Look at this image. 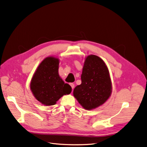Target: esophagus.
Instances as JSON below:
<instances>
[{
  "label": "esophagus",
  "mask_w": 147,
  "mask_h": 147,
  "mask_svg": "<svg viewBox=\"0 0 147 147\" xmlns=\"http://www.w3.org/2000/svg\"><path fill=\"white\" fill-rule=\"evenodd\" d=\"M70 85H71V87H72V90H73V89H74V87H75V85H74L73 83H70Z\"/></svg>",
  "instance_id": "obj_1"
}]
</instances>
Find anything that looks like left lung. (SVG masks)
I'll return each instance as SVG.
<instances>
[{"mask_svg": "<svg viewBox=\"0 0 147 147\" xmlns=\"http://www.w3.org/2000/svg\"><path fill=\"white\" fill-rule=\"evenodd\" d=\"M81 84L74 90V96L87 110L95 109L105 103L111 92V84L107 67L96 55L85 59L81 75Z\"/></svg>", "mask_w": 147, "mask_h": 147, "instance_id": "8db88e82", "label": "left lung"}]
</instances>
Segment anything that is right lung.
<instances>
[{"mask_svg":"<svg viewBox=\"0 0 147 147\" xmlns=\"http://www.w3.org/2000/svg\"><path fill=\"white\" fill-rule=\"evenodd\" d=\"M59 60L46 58L38 66L31 82V90L34 97L42 104L53 106L63 95L71 92V86L65 84L58 74Z\"/></svg>","mask_w":147,"mask_h":147,"instance_id":"add662e5","label":"right lung"}]
</instances>
